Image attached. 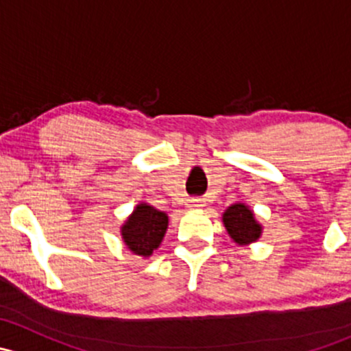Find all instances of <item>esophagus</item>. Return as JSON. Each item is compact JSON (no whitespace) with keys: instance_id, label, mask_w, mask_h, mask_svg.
I'll return each instance as SVG.
<instances>
[{"instance_id":"34e87169","label":"esophagus","mask_w":351,"mask_h":351,"mask_svg":"<svg viewBox=\"0 0 351 351\" xmlns=\"http://www.w3.org/2000/svg\"><path fill=\"white\" fill-rule=\"evenodd\" d=\"M186 205H189L190 208H200V207H204L205 202L202 200V198H190L189 204H186Z\"/></svg>"}]
</instances>
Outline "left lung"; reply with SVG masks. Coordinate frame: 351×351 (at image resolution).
Returning a JSON list of instances; mask_svg holds the SVG:
<instances>
[{
    "label": "left lung",
    "mask_w": 351,
    "mask_h": 351,
    "mask_svg": "<svg viewBox=\"0 0 351 351\" xmlns=\"http://www.w3.org/2000/svg\"><path fill=\"white\" fill-rule=\"evenodd\" d=\"M229 236L238 244L254 243L261 234V226L254 221V215L244 204H234L222 215Z\"/></svg>",
    "instance_id": "left-lung-1"
}]
</instances>
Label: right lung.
<instances>
[{"instance_id": "obj_1", "label": "right lung", "mask_w": 351, "mask_h": 351, "mask_svg": "<svg viewBox=\"0 0 351 351\" xmlns=\"http://www.w3.org/2000/svg\"><path fill=\"white\" fill-rule=\"evenodd\" d=\"M168 229V215L147 204H139L125 224L122 226V238L132 253L151 256L165 238Z\"/></svg>"}]
</instances>
